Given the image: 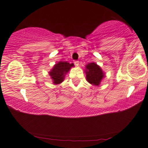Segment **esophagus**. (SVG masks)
Instances as JSON below:
<instances>
[{"instance_id":"esophagus-1","label":"esophagus","mask_w":148,"mask_h":148,"mask_svg":"<svg viewBox=\"0 0 148 148\" xmlns=\"http://www.w3.org/2000/svg\"><path fill=\"white\" fill-rule=\"evenodd\" d=\"M74 65H76V66H78V65H79V61H76V60L74 61Z\"/></svg>"}]
</instances>
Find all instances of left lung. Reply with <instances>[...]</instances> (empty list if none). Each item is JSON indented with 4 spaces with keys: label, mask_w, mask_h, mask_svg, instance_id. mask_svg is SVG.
<instances>
[{
    "label": "left lung",
    "mask_w": 148,
    "mask_h": 148,
    "mask_svg": "<svg viewBox=\"0 0 148 148\" xmlns=\"http://www.w3.org/2000/svg\"><path fill=\"white\" fill-rule=\"evenodd\" d=\"M86 69L87 81L93 85H98L104 77V73L100 66L94 63H91L86 66Z\"/></svg>",
    "instance_id": "obj_1"
}]
</instances>
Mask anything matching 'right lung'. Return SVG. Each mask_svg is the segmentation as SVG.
Masks as SVG:
<instances>
[{
    "label": "right lung",
    "mask_w": 148,
    "mask_h": 148,
    "mask_svg": "<svg viewBox=\"0 0 148 148\" xmlns=\"http://www.w3.org/2000/svg\"><path fill=\"white\" fill-rule=\"evenodd\" d=\"M72 66H74L73 63L70 64L66 61L65 62L60 61V62L57 63L49 73L50 76L53 80V83L56 85L62 83L63 79H64L65 74L69 72L71 67Z\"/></svg>",
    "instance_id": "1"
}]
</instances>
